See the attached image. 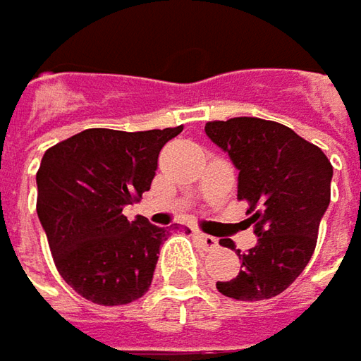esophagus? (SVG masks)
I'll return each instance as SVG.
<instances>
[{"mask_svg":"<svg viewBox=\"0 0 361 361\" xmlns=\"http://www.w3.org/2000/svg\"><path fill=\"white\" fill-rule=\"evenodd\" d=\"M196 238L200 240V244H202L206 250H214V248H218V238H216V236L204 234V232H196Z\"/></svg>","mask_w":361,"mask_h":361,"instance_id":"esophagus-1","label":"esophagus"}]
</instances>
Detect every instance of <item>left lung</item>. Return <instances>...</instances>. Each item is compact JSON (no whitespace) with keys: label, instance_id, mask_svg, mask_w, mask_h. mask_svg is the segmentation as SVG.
<instances>
[{"label":"left lung","instance_id":"left-lung-1","mask_svg":"<svg viewBox=\"0 0 361 361\" xmlns=\"http://www.w3.org/2000/svg\"><path fill=\"white\" fill-rule=\"evenodd\" d=\"M206 135L238 169V200L248 202V222L259 236L236 279L218 281L230 299L276 297L313 257L323 214L331 197L334 167L317 145L293 129L257 117L206 123ZM222 246L234 248L232 240Z\"/></svg>","mask_w":361,"mask_h":361}]
</instances>
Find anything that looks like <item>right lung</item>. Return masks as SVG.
<instances>
[{
  "instance_id": "add662e5",
  "label": "right lung",
  "mask_w": 361,
  "mask_h": 361,
  "mask_svg": "<svg viewBox=\"0 0 361 361\" xmlns=\"http://www.w3.org/2000/svg\"><path fill=\"white\" fill-rule=\"evenodd\" d=\"M183 127L87 129L44 153L36 210L60 276L97 305H127L153 281L167 228L127 220L151 188L159 151Z\"/></svg>"
}]
</instances>
